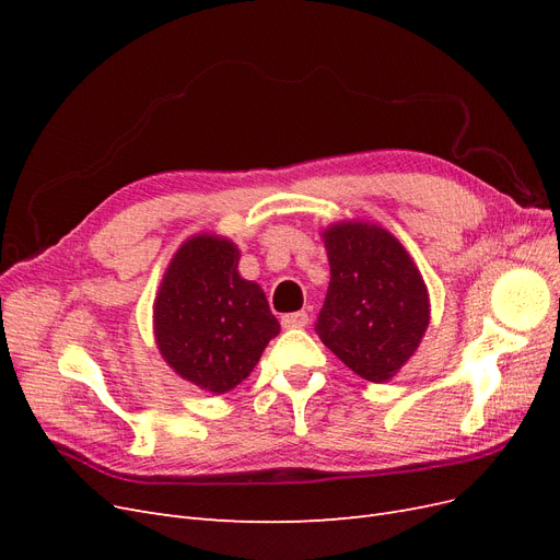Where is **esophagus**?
<instances>
[{"label": "esophagus", "mask_w": 560, "mask_h": 560, "mask_svg": "<svg viewBox=\"0 0 560 560\" xmlns=\"http://www.w3.org/2000/svg\"><path fill=\"white\" fill-rule=\"evenodd\" d=\"M306 325H308V313L306 311L282 315V327L284 329H299V327H306Z\"/></svg>", "instance_id": "esophagus-1"}]
</instances>
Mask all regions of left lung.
Wrapping results in <instances>:
<instances>
[{"label":"left lung","instance_id":"left-lung-1","mask_svg":"<svg viewBox=\"0 0 560 560\" xmlns=\"http://www.w3.org/2000/svg\"><path fill=\"white\" fill-rule=\"evenodd\" d=\"M331 280L315 334L371 383L393 378L430 325V299L416 264L387 231L362 222L325 233Z\"/></svg>","mask_w":560,"mask_h":560}]
</instances>
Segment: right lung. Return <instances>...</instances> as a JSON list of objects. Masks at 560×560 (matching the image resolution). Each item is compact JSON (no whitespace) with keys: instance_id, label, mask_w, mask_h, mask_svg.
<instances>
[{"instance_id":"obj_1","label":"right lung","mask_w":560,"mask_h":560,"mask_svg":"<svg viewBox=\"0 0 560 560\" xmlns=\"http://www.w3.org/2000/svg\"><path fill=\"white\" fill-rule=\"evenodd\" d=\"M159 350L177 374L224 395L259 362L280 322L257 282L238 276V249L214 235L186 241L154 306Z\"/></svg>"}]
</instances>
